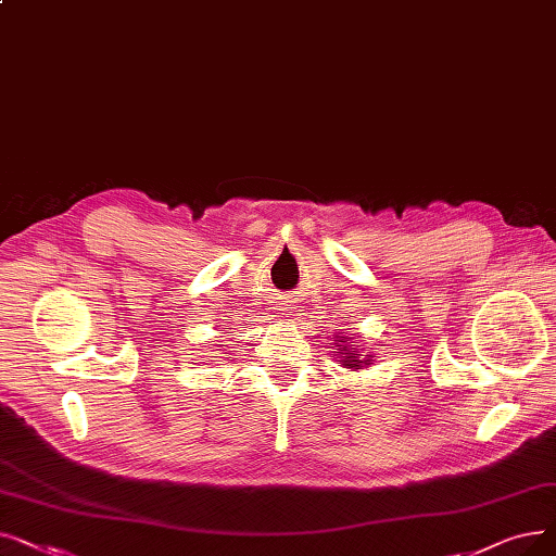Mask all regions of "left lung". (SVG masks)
Masks as SVG:
<instances>
[{"label": "left lung", "mask_w": 556, "mask_h": 556, "mask_svg": "<svg viewBox=\"0 0 556 556\" xmlns=\"http://www.w3.org/2000/svg\"><path fill=\"white\" fill-rule=\"evenodd\" d=\"M336 348H338V354H341V364H343L345 368H350V370H361V368L370 366L372 354H358V348L348 345V338H345V336H338Z\"/></svg>", "instance_id": "obj_1"}]
</instances>
